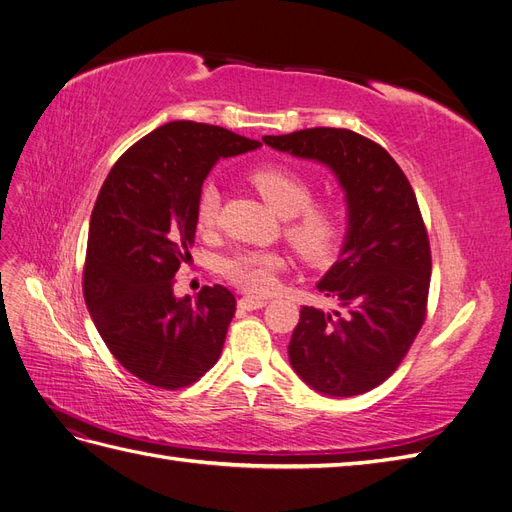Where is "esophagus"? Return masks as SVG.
<instances>
[{
	"label": "esophagus",
	"mask_w": 512,
	"mask_h": 512,
	"mask_svg": "<svg viewBox=\"0 0 512 512\" xmlns=\"http://www.w3.org/2000/svg\"><path fill=\"white\" fill-rule=\"evenodd\" d=\"M267 305L265 299H254V297H243L239 299V307L247 309V312H252V309H262Z\"/></svg>",
	"instance_id": "1"
}]
</instances>
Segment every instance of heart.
Masks as SVG:
<instances>
[{
    "label": "heart",
    "mask_w": 512,
    "mask_h": 512,
    "mask_svg": "<svg viewBox=\"0 0 512 512\" xmlns=\"http://www.w3.org/2000/svg\"><path fill=\"white\" fill-rule=\"evenodd\" d=\"M250 181L258 194L288 218L286 237L305 260L322 262L335 254L344 237V218L335 205L312 203L314 190L297 170L280 164H262L250 170ZM222 194L215 183H205L196 205L200 230H211L218 222ZM284 258L277 252L247 250L222 262L226 280L252 294H267L275 288Z\"/></svg>",
    "instance_id": "1"
}]
</instances>
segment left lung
I'll use <instances>...</instances> for the list:
<instances>
[{"label":"left lung","mask_w":512,"mask_h":512,"mask_svg":"<svg viewBox=\"0 0 512 512\" xmlns=\"http://www.w3.org/2000/svg\"><path fill=\"white\" fill-rule=\"evenodd\" d=\"M262 141L327 166L348 211L337 262L316 284L344 314L303 305L290 365L322 395L367 393L393 374L425 322L431 252L412 185L389 151L352 130L309 128Z\"/></svg>","instance_id":"obj_1"}]
</instances>
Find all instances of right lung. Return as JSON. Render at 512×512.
I'll return each instance as SVG.
<instances>
[{
    "mask_svg": "<svg viewBox=\"0 0 512 512\" xmlns=\"http://www.w3.org/2000/svg\"><path fill=\"white\" fill-rule=\"evenodd\" d=\"M258 147L220 126L170 121L123 153L98 194L85 303L115 359L158 389H183L220 359L235 297L215 284L179 299L173 280L194 245L211 168Z\"/></svg>",
    "mask_w": 512,
    "mask_h": 512,
    "instance_id": "right-lung-1",
    "label": "right lung"
}]
</instances>
